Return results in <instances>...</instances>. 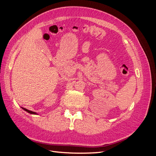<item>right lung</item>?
<instances>
[{"label": "right lung", "instance_id": "add662e5", "mask_svg": "<svg viewBox=\"0 0 156 156\" xmlns=\"http://www.w3.org/2000/svg\"><path fill=\"white\" fill-rule=\"evenodd\" d=\"M22 108L23 110H25V111H27V112H29V113H30V114H33V115H37V113L36 112H33V111H29V110H28V109H27V108H23L22 107Z\"/></svg>", "mask_w": 156, "mask_h": 156}]
</instances>
